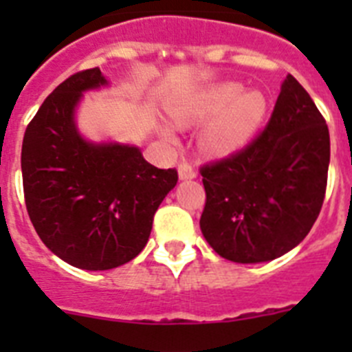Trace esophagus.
Masks as SVG:
<instances>
[{"mask_svg":"<svg viewBox=\"0 0 352 352\" xmlns=\"http://www.w3.org/2000/svg\"><path fill=\"white\" fill-rule=\"evenodd\" d=\"M178 174L182 179H192L195 178V167L192 166L190 162H182L178 166Z\"/></svg>","mask_w":352,"mask_h":352,"instance_id":"obj_1","label":"esophagus"}]
</instances>
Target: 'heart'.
Here are the masks:
<instances>
[{
    "mask_svg": "<svg viewBox=\"0 0 352 352\" xmlns=\"http://www.w3.org/2000/svg\"><path fill=\"white\" fill-rule=\"evenodd\" d=\"M266 98L261 91H247L236 82L208 89L197 100L174 111L182 123L213 118L203 133V142L213 153H231L247 144L266 116Z\"/></svg>",
    "mask_w": 352,
    "mask_h": 352,
    "instance_id": "heart-1",
    "label": "heart"
}]
</instances>
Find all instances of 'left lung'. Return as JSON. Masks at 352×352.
I'll return each mask as SVG.
<instances>
[{
	"label": "left lung",
	"instance_id": "8db88e82",
	"mask_svg": "<svg viewBox=\"0 0 352 352\" xmlns=\"http://www.w3.org/2000/svg\"><path fill=\"white\" fill-rule=\"evenodd\" d=\"M329 132L310 95L287 76L268 125L245 148L201 166V231L220 257L264 263L310 232L326 194Z\"/></svg>",
	"mask_w": 352,
	"mask_h": 352
}]
</instances>
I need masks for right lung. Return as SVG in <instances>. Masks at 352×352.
<instances>
[{
    "instance_id": "add662e5",
    "label": "right lung",
    "mask_w": 352,
    "mask_h": 352,
    "mask_svg": "<svg viewBox=\"0 0 352 352\" xmlns=\"http://www.w3.org/2000/svg\"><path fill=\"white\" fill-rule=\"evenodd\" d=\"M105 84L98 68L58 86L30 121L21 167L26 210L45 247L80 270H111L146 247L155 211L178 183L133 146L91 144L74 109L82 91Z\"/></svg>"
}]
</instances>
